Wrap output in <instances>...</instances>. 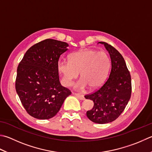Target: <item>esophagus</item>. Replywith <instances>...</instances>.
<instances>
[{"label":"esophagus","mask_w":152,"mask_h":152,"mask_svg":"<svg viewBox=\"0 0 152 152\" xmlns=\"http://www.w3.org/2000/svg\"><path fill=\"white\" fill-rule=\"evenodd\" d=\"M73 94H75V95L77 97V98L79 99L80 100H82V101H83L85 100V96L83 94H79V93H73Z\"/></svg>","instance_id":"obj_1"}]
</instances>
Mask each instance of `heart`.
I'll return each instance as SVG.
<instances>
[{
    "instance_id": "b5f03b06",
    "label": "heart",
    "mask_w": 152,
    "mask_h": 152,
    "mask_svg": "<svg viewBox=\"0 0 152 152\" xmlns=\"http://www.w3.org/2000/svg\"><path fill=\"white\" fill-rule=\"evenodd\" d=\"M110 67V59L104 51L85 49L75 51L69 56V60H61L58 64L62 84L70 87L78 77L76 89L83 90L88 86L94 89L102 85L107 78Z\"/></svg>"
}]
</instances>
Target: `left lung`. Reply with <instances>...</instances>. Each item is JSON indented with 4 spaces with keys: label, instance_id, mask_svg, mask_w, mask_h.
<instances>
[{
    "label": "left lung",
    "instance_id": "1",
    "mask_svg": "<svg viewBox=\"0 0 152 152\" xmlns=\"http://www.w3.org/2000/svg\"><path fill=\"white\" fill-rule=\"evenodd\" d=\"M110 54L111 71L103 85L94 92L85 95L92 100L93 108L87 112L88 118L97 124H106L115 121L125 109L132 93L130 71L122 56L111 45L104 42Z\"/></svg>",
    "mask_w": 152,
    "mask_h": 152
}]
</instances>
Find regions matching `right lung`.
<instances>
[{
  "label": "right lung",
  "mask_w": 152,
  "mask_h": 152,
  "mask_svg": "<svg viewBox=\"0 0 152 152\" xmlns=\"http://www.w3.org/2000/svg\"><path fill=\"white\" fill-rule=\"evenodd\" d=\"M68 44L46 39L28 50L17 68L15 87L23 107L34 118L46 120L58 113L71 91L59 82L58 64Z\"/></svg>",
  "instance_id": "obj_1"
}]
</instances>
